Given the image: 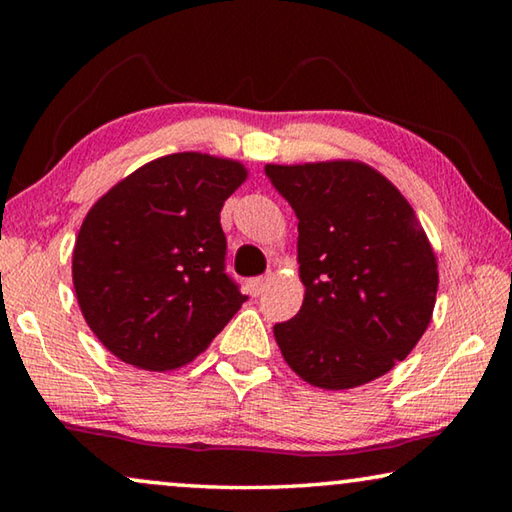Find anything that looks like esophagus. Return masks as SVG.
Segmentation results:
<instances>
[{"mask_svg": "<svg viewBox=\"0 0 512 512\" xmlns=\"http://www.w3.org/2000/svg\"><path fill=\"white\" fill-rule=\"evenodd\" d=\"M268 282H271V277H268V275L250 277V280L246 282V289H248L250 296H259V293H262V291L266 289V284H268Z\"/></svg>", "mask_w": 512, "mask_h": 512, "instance_id": "obj_1", "label": "esophagus"}]
</instances>
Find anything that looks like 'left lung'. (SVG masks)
<instances>
[{
    "instance_id": "left-lung-1",
    "label": "left lung",
    "mask_w": 512,
    "mask_h": 512,
    "mask_svg": "<svg viewBox=\"0 0 512 512\" xmlns=\"http://www.w3.org/2000/svg\"><path fill=\"white\" fill-rule=\"evenodd\" d=\"M264 171L298 216L305 300L273 327L284 361L325 391L386 375L422 339L436 305V255L413 207L363 162Z\"/></svg>"
}]
</instances>
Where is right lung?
<instances>
[{
  "instance_id": "1",
  "label": "right lung",
  "mask_w": 512,
  "mask_h": 512,
  "mask_svg": "<svg viewBox=\"0 0 512 512\" xmlns=\"http://www.w3.org/2000/svg\"><path fill=\"white\" fill-rule=\"evenodd\" d=\"M246 176L235 160L173 153L92 205L74 244V291L117 359L158 372L185 366L248 300L225 273L219 216Z\"/></svg>"
}]
</instances>
